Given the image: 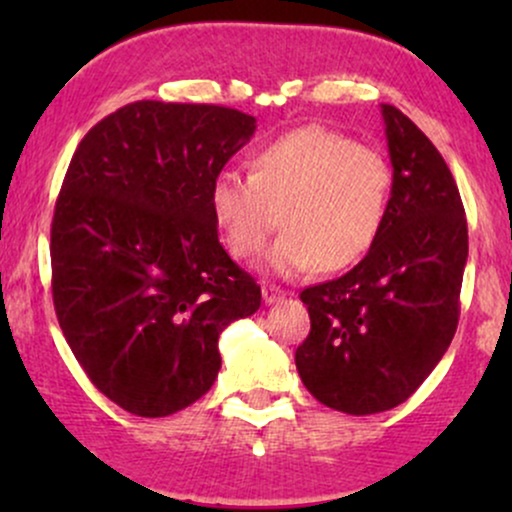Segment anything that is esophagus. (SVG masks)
Returning <instances> with one entry per match:
<instances>
[{
    "mask_svg": "<svg viewBox=\"0 0 512 512\" xmlns=\"http://www.w3.org/2000/svg\"><path fill=\"white\" fill-rule=\"evenodd\" d=\"M284 296H286V293L281 291L279 286H272V284H264L262 286V298H264V303H267V305L284 301Z\"/></svg>",
    "mask_w": 512,
    "mask_h": 512,
    "instance_id": "obj_1",
    "label": "esophagus"
}]
</instances>
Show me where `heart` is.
<instances>
[{
  "instance_id": "1",
  "label": "heart",
  "mask_w": 512,
  "mask_h": 512,
  "mask_svg": "<svg viewBox=\"0 0 512 512\" xmlns=\"http://www.w3.org/2000/svg\"><path fill=\"white\" fill-rule=\"evenodd\" d=\"M395 175L387 156L337 129L308 125L255 151L248 175L226 170L211 185V214L228 252H269L274 274L342 272L373 250L390 211Z\"/></svg>"
}]
</instances>
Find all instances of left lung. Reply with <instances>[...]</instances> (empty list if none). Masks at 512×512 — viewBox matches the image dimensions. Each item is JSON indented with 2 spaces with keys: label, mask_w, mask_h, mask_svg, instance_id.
<instances>
[{
  "label": "left lung",
  "mask_w": 512,
  "mask_h": 512,
  "mask_svg": "<svg viewBox=\"0 0 512 512\" xmlns=\"http://www.w3.org/2000/svg\"><path fill=\"white\" fill-rule=\"evenodd\" d=\"M390 211L351 272L308 286L310 334L296 368L317 402L366 416L407 402L455 337L467 219L448 163L395 105H383Z\"/></svg>",
  "instance_id": "1"
}]
</instances>
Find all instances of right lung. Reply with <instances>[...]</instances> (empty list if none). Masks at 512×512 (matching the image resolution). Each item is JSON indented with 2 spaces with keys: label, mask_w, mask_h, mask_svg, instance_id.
Here are the masks:
<instances>
[{
  "label": "right lung",
  "mask_w": 512,
  "mask_h": 512,
  "mask_svg": "<svg viewBox=\"0 0 512 512\" xmlns=\"http://www.w3.org/2000/svg\"><path fill=\"white\" fill-rule=\"evenodd\" d=\"M255 127L223 105L137 101L76 146L50 228L52 301L88 380L129 414L158 419L207 395L219 334L260 308L209 202Z\"/></svg>",
  "instance_id": "obj_1"
}]
</instances>
